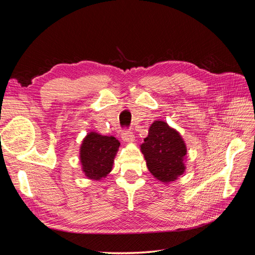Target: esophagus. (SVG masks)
<instances>
[{
	"label": "esophagus",
	"mask_w": 255,
	"mask_h": 255,
	"mask_svg": "<svg viewBox=\"0 0 255 255\" xmlns=\"http://www.w3.org/2000/svg\"><path fill=\"white\" fill-rule=\"evenodd\" d=\"M121 138L125 142H133L135 139V137L132 132H123L121 135Z\"/></svg>",
	"instance_id": "obj_1"
}]
</instances>
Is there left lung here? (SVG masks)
Listing matches in <instances>:
<instances>
[{"instance_id": "left-lung-1", "label": "left lung", "mask_w": 255, "mask_h": 255, "mask_svg": "<svg viewBox=\"0 0 255 255\" xmlns=\"http://www.w3.org/2000/svg\"><path fill=\"white\" fill-rule=\"evenodd\" d=\"M140 150L149 171L160 182H173L186 169L184 165L186 144L180 133L165 121L152 123Z\"/></svg>"}]
</instances>
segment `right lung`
Instances as JSON below:
<instances>
[{
	"label": "right lung",
	"instance_id": "right-lung-1",
	"mask_svg": "<svg viewBox=\"0 0 255 255\" xmlns=\"http://www.w3.org/2000/svg\"><path fill=\"white\" fill-rule=\"evenodd\" d=\"M120 142L113 136L90 132L84 138L80 149L83 172L88 179L100 181L109 174L114 165Z\"/></svg>",
	"mask_w": 255,
	"mask_h": 255
}]
</instances>
